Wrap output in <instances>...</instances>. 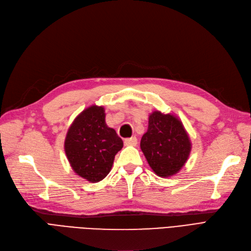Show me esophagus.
<instances>
[{"label": "esophagus", "instance_id": "obj_1", "mask_svg": "<svg viewBox=\"0 0 251 251\" xmlns=\"http://www.w3.org/2000/svg\"><path fill=\"white\" fill-rule=\"evenodd\" d=\"M137 143H138V140L136 137L127 138L125 140V145H126V146H136Z\"/></svg>", "mask_w": 251, "mask_h": 251}]
</instances>
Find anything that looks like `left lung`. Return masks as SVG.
<instances>
[{"label": "left lung", "instance_id": "1", "mask_svg": "<svg viewBox=\"0 0 251 251\" xmlns=\"http://www.w3.org/2000/svg\"><path fill=\"white\" fill-rule=\"evenodd\" d=\"M140 147L153 172L163 178L177 174L186 163L192 143L178 117L154 111Z\"/></svg>", "mask_w": 251, "mask_h": 251}]
</instances>
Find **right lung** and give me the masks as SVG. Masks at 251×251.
Listing matches in <instances>:
<instances>
[{
  "instance_id": "1",
  "label": "right lung",
  "mask_w": 251,
  "mask_h": 251,
  "mask_svg": "<svg viewBox=\"0 0 251 251\" xmlns=\"http://www.w3.org/2000/svg\"><path fill=\"white\" fill-rule=\"evenodd\" d=\"M105 109L93 105L80 113L70 126L65 151L74 172L89 182L103 180L124 146L115 129L105 122Z\"/></svg>"
}]
</instances>
